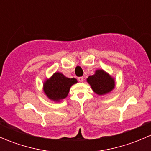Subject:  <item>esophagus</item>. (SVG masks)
<instances>
[{"mask_svg": "<svg viewBox=\"0 0 151 151\" xmlns=\"http://www.w3.org/2000/svg\"><path fill=\"white\" fill-rule=\"evenodd\" d=\"M78 80H79V82H80V83H83V80H84V78H83V77H80L78 78Z\"/></svg>", "mask_w": 151, "mask_h": 151, "instance_id": "obj_1", "label": "esophagus"}]
</instances>
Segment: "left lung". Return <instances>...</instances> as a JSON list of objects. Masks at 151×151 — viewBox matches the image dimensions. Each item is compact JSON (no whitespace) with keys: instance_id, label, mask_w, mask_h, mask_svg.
<instances>
[{"instance_id":"obj_1","label":"left lung","mask_w":151,"mask_h":151,"mask_svg":"<svg viewBox=\"0 0 151 151\" xmlns=\"http://www.w3.org/2000/svg\"><path fill=\"white\" fill-rule=\"evenodd\" d=\"M86 80L93 92L99 96L110 93L115 88V78L103 69H96L95 74L89 76Z\"/></svg>"}]
</instances>
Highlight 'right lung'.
Returning a JSON list of instances; mask_svg holds the SVG:
<instances>
[{"mask_svg":"<svg viewBox=\"0 0 151 151\" xmlns=\"http://www.w3.org/2000/svg\"><path fill=\"white\" fill-rule=\"evenodd\" d=\"M77 83V79L69 78L59 71L55 72L43 83V91L46 96L55 102H60L66 99L73 85Z\"/></svg>","mask_w":151,"mask_h":151,"instance_id":"obj_1","label":"right lung"}]
</instances>
